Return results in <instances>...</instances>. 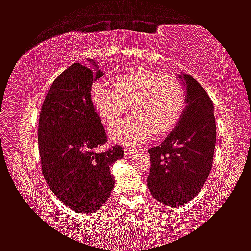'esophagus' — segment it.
<instances>
[{
    "mask_svg": "<svg viewBox=\"0 0 251 251\" xmlns=\"http://www.w3.org/2000/svg\"><path fill=\"white\" fill-rule=\"evenodd\" d=\"M135 151L136 150L135 149H130V148H125L124 149V153L126 155H132V154H134V153H135Z\"/></svg>",
    "mask_w": 251,
    "mask_h": 251,
    "instance_id": "34e87169",
    "label": "esophagus"
}]
</instances>
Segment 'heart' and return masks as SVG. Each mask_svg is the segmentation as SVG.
<instances>
[{
	"label": "heart",
	"mask_w": 251,
	"mask_h": 251,
	"mask_svg": "<svg viewBox=\"0 0 251 251\" xmlns=\"http://www.w3.org/2000/svg\"><path fill=\"white\" fill-rule=\"evenodd\" d=\"M90 97L97 113L107 124L130 109L133 115L110 127L111 140L125 145L144 143L153 134L161 136L177 125L185 108V90L173 75L138 69L117 77L115 88L93 82Z\"/></svg>",
	"instance_id": "b5f03b06"
}]
</instances>
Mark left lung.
<instances>
[{"label": "left lung", "mask_w": 251, "mask_h": 251, "mask_svg": "<svg viewBox=\"0 0 251 251\" xmlns=\"http://www.w3.org/2000/svg\"><path fill=\"white\" fill-rule=\"evenodd\" d=\"M186 107L177 125L159 147L149 149L150 193L171 207L195 197L206 181L216 141L214 106L207 92L192 75L178 74Z\"/></svg>", "instance_id": "1"}]
</instances>
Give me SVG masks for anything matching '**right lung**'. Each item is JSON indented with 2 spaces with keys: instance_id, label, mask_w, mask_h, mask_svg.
<instances>
[{
  "instance_id": "obj_1",
  "label": "right lung",
  "mask_w": 251,
  "mask_h": 251,
  "mask_svg": "<svg viewBox=\"0 0 251 251\" xmlns=\"http://www.w3.org/2000/svg\"><path fill=\"white\" fill-rule=\"evenodd\" d=\"M89 67L74 63L53 82L39 117L38 144L43 175L63 204L92 213L109 198L115 185L110 168L124 156L122 147L95 150L107 142L90 90L103 72L92 59Z\"/></svg>"
}]
</instances>
